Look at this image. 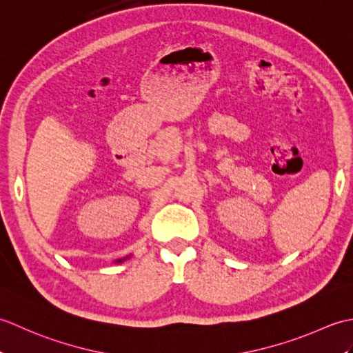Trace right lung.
Returning a JSON list of instances; mask_svg holds the SVG:
<instances>
[{
	"instance_id": "1",
	"label": "right lung",
	"mask_w": 353,
	"mask_h": 353,
	"mask_svg": "<svg viewBox=\"0 0 353 353\" xmlns=\"http://www.w3.org/2000/svg\"><path fill=\"white\" fill-rule=\"evenodd\" d=\"M129 258H130V256H125V258H123V259H117L115 264H121V262H124L125 259H129Z\"/></svg>"
}]
</instances>
